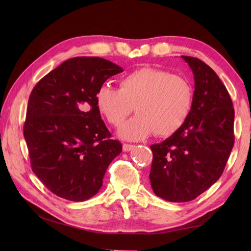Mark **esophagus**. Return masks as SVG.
<instances>
[{"label": "esophagus", "instance_id": "1", "mask_svg": "<svg viewBox=\"0 0 251 251\" xmlns=\"http://www.w3.org/2000/svg\"><path fill=\"white\" fill-rule=\"evenodd\" d=\"M134 148H135L134 145H128V143H124V145H123V151L128 152V151H131Z\"/></svg>", "mask_w": 251, "mask_h": 251}]
</instances>
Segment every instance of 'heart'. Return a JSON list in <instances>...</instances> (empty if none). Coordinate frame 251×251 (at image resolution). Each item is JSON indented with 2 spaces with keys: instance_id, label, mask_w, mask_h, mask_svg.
I'll list each match as a JSON object with an SVG mask.
<instances>
[{
  "instance_id": "heart-1",
  "label": "heart",
  "mask_w": 251,
  "mask_h": 251,
  "mask_svg": "<svg viewBox=\"0 0 251 251\" xmlns=\"http://www.w3.org/2000/svg\"><path fill=\"white\" fill-rule=\"evenodd\" d=\"M96 104L111 125L119 127L132 110L138 114L122 127L129 140L151 135L167 137L184 124L193 101L188 79L161 69L141 68L123 76L120 88L103 84L96 93Z\"/></svg>"
}]
</instances>
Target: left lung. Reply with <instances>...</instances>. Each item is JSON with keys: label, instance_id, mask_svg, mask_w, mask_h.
Segmentation results:
<instances>
[{"label": "left lung", "instance_id": "1", "mask_svg": "<svg viewBox=\"0 0 251 251\" xmlns=\"http://www.w3.org/2000/svg\"><path fill=\"white\" fill-rule=\"evenodd\" d=\"M181 57L194 74L191 111L175 134L150 147L152 189L175 202L195 200L209 189L221 177L234 146V108L226 86L199 58Z\"/></svg>", "mask_w": 251, "mask_h": 251}]
</instances>
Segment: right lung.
Returning <instances> with one entry per match:
<instances>
[{"label": "right lung", "instance_id": "add662e5", "mask_svg": "<svg viewBox=\"0 0 251 251\" xmlns=\"http://www.w3.org/2000/svg\"><path fill=\"white\" fill-rule=\"evenodd\" d=\"M123 72L99 57H74L40 79L30 94L24 136L33 173L57 196L93 197L110 163L122 152L101 120L96 93Z\"/></svg>", "mask_w": 251, "mask_h": 251}]
</instances>
